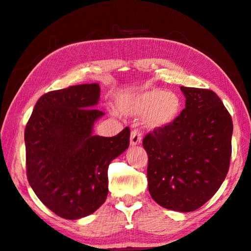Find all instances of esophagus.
<instances>
[{
	"label": "esophagus",
	"instance_id": "esophagus-1",
	"mask_svg": "<svg viewBox=\"0 0 251 251\" xmlns=\"http://www.w3.org/2000/svg\"><path fill=\"white\" fill-rule=\"evenodd\" d=\"M141 141V133L138 131V130H132L131 134H130V144L132 146H136V145H139Z\"/></svg>",
	"mask_w": 251,
	"mask_h": 251
}]
</instances>
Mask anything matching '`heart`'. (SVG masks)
Instances as JSON below:
<instances>
[{
    "label": "heart",
    "instance_id": "1",
    "mask_svg": "<svg viewBox=\"0 0 251 251\" xmlns=\"http://www.w3.org/2000/svg\"><path fill=\"white\" fill-rule=\"evenodd\" d=\"M119 106L126 113L145 114L148 128L161 129L171 126L179 118L182 104L176 93L147 89L121 100Z\"/></svg>",
    "mask_w": 251,
    "mask_h": 251
}]
</instances>
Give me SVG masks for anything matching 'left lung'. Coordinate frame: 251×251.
<instances>
[{
    "label": "left lung",
    "mask_w": 251,
    "mask_h": 251,
    "mask_svg": "<svg viewBox=\"0 0 251 251\" xmlns=\"http://www.w3.org/2000/svg\"><path fill=\"white\" fill-rule=\"evenodd\" d=\"M186 107L143 140L151 198L176 212L198 209L215 195L230 166L233 123L213 90L181 87Z\"/></svg>",
    "instance_id": "left-lung-1"
}]
</instances>
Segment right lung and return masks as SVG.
<instances>
[{"label": "right lung", "mask_w": 251, "mask_h": 251, "mask_svg": "<svg viewBox=\"0 0 251 251\" xmlns=\"http://www.w3.org/2000/svg\"><path fill=\"white\" fill-rule=\"evenodd\" d=\"M99 83L53 90L36 103L25 130L28 182L47 208L78 220L104 204L110 163L129 147L126 126L114 137L93 134L104 113Z\"/></svg>", "instance_id": "add662e5"}]
</instances>
